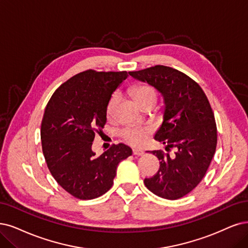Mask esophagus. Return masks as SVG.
<instances>
[{
    "mask_svg": "<svg viewBox=\"0 0 248 248\" xmlns=\"http://www.w3.org/2000/svg\"><path fill=\"white\" fill-rule=\"evenodd\" d=\"M133 153H134V155H137V156H141V155H143V150H141V149H137V148H135V149H133Z\"/></svg>",
    "mask_w": 248,
    "mask_h": 248,
    "instance_id": "esophagus-1",
    "label": "esophagus"
}]
</instances>
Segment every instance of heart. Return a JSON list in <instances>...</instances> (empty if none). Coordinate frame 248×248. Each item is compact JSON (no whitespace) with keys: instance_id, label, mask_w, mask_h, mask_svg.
<instances>
[{"instance_id":"heart-1","label":"heart","mask_w":248,"mask_h":248,"mask_svg":"<svg viewBox=\"0 0 248 248\" xmlns=\"http://www.w3.org/2000/svg\"><path fill=\"white\" fill-rule=\"evenodd\" d=\"M133 97L137 104L140 105L144 101L148 99L156 100V92L149 85H140L133 90ZM118 104V95L114 94L110 98L107 104V115L111 117L114 115L116 106ZM150 131L146 127H126L123 132L124 139L134 145H140L148 138Z\"/></svg>"}]
</instances>
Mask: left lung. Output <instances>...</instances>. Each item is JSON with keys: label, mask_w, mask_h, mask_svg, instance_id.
<instances>
[{"label": "left lung", "mask_w": 248, "mask_h": 248, "mask_svg": "<svg viewBox=\"0 0 248 248\" xmlns=\"http://www.w3.org/2000/svg\"><path fill=\"white\" fill-rule=\"evenodd\" d=\"M137 80L156 89L163 99L162 124L154 139L177 148L176 155L153 150L160 167L144 184L159 197L175 200L193 190L212 161L217 147V125L204 92L185 73L156 65L129 72Z\"/></svg>", "instance_id": "left-lung-1"}]
</instances>
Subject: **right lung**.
I'll return each instance as SVG.
<instances>
[{"label": "right lung", "mask_w": 248, "mask_h": 248, "mask_svg": "<svg viewBox=\"0 0 248 248\" xmlns=\"http://www.w3.org/2000/svg\"><path fill=\"white\" fill-rule=\"evenodd\" d=\"M126 71L87 70L52 95L41 126L43 153L53 178L78 199H94L111 188L118 163L131 156L124 144L101 155L92 150L95 132L107 122V104L127 78Z\"/></svg>", "instance_id": "add662e5"}]
</instances>
